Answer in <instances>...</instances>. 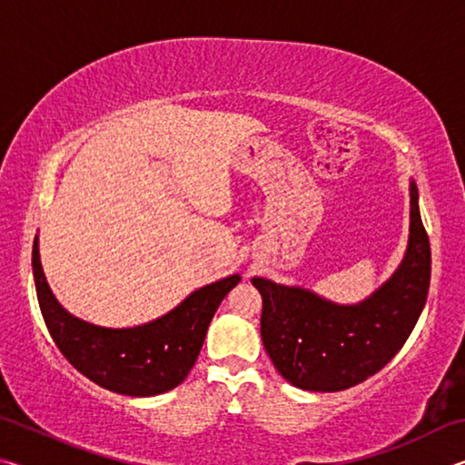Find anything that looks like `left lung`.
I'll return each mask as SVG.
<instances>
[{
	"mask_svg": "<svg viewBox=\"0 0 465 465\" xmlns=\"http://www.w3.org/2000/svg\"><path fill=\"white\" fill-rule=\"evenodd\" d=\"M430 282V246L411 180V233L402 262L359 303H336L295 285L254 277L261 336L272 365L299 390L352 388L396 357L419 322Z\"/></svg>",
	"mask_w": 465,
	"mask_h": 465,
	"instance_id": "left-lung-1",
	"label": "left lung"
}]
</instances>
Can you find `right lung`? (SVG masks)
I'll return each mask as SVG.
<instances>
[{"label":"right lung","mask_w":465,"mask_h":465,"mask_svg":"<svg viewBox=\"0 0 465 465\" xmlns=\"http://www.w3.org/2000/svg\"><path fill=\"white\" fill-rule=\"evenodd\" d=\"M33 272L45 324L63 357L100 388L133 398L166 393L186 380L219 303L242 281L240 274H230L196 289L147 324L106 328L74 316L57 302L43 272L38 235Z\"/></svg>","instance_id":"1"}]
</instances>
